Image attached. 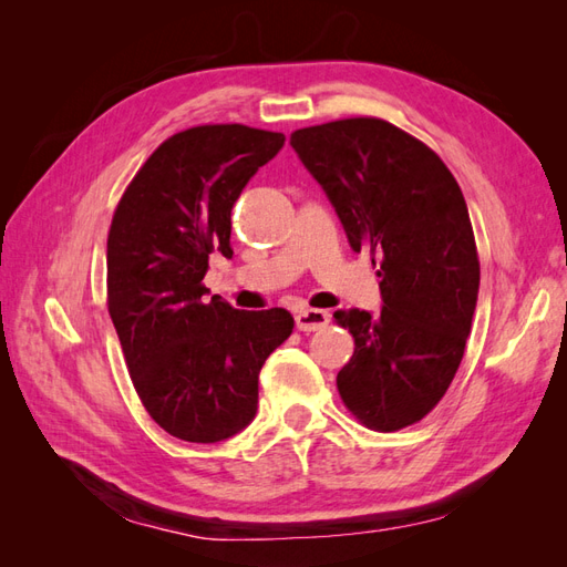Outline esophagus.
<instances>
[{"mask_svg": "<svg viewBox=\"0 0 567 567\" xmlns=\"http://www.w3.org/2000/svg\"><path fill=\"white\" fill-rule=\"evenodd\" d=\"M329 321H331L329 312H326V310H312V307H307V310H300L296 315V326H298L300 331H319Z\"/></svg>", "mask_w": 567, "mask_h": 567, "instance_id": "obj_1", "label": "esophagus"}]
</instances>
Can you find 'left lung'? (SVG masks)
<instances>
[{"label": "left lung", "instance_id": "8db88e82", "mask_svg": "<svg viewBox=\"0 0 567 567\" xmlns=\"http://www.w3.org/2000/svg\"><path fill=\"white\" fill-rule=\"evenodd\" d=\"M290 146L352 250L381 267V315H333L354 338L338 392L367 427L400 431L444 398L466 350L480 288L466 200L433 148L379 117L302 127Z\"/></svg>", "mask_w": 567, "mask_h": 567}]
</instances>
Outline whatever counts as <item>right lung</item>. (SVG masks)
<instances>
[{
    "mask_svg": "<svg viewBox=\"0 0 567 567\" xmlns=\"http://www.w3.org/2000/svg\"><path fill=\"white\" fill-rule=\"evenodd\" d=\"M281 132L200 125L165 140L120 198L106 250L109 312L136 394L163 431L221 442L255 419L257 375L293 333L281 307L203 298L210 255L231 257V208L281 151Z\"/></svg>",
    "mask_w": 567,
    "mask_h": 567,
    "instance_id": "obj_1",
    "label": "right lung"
}]
</instances>
